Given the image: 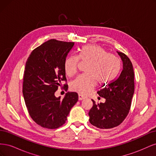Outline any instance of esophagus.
Masks as SVG:
<instances>
[{
	"label": "esophagus",
	"mask_w": 156,
	"mask_h": 156,
	"mask_svg": "<svg viewBox=\"0 0 156 156\" xmlns=\"http://www.w3.org/2000/svg\"><path fill=\"white\" fill-rule=\"evenodd\" d=\"M86 98V97L83 96V95H81V94H79L78 95V99L79 100H84V99Z\"/></svg>",
	"instance_id": "1"
}]
</instances>
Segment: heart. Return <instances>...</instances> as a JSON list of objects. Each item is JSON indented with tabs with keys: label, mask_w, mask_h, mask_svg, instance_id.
<instances>
[{
	"label": "heart",
	"mask_w": 156,
	"mask_h": 156,
	"mask_svg": "<svg viewBox=\"0 0 156 156\" xmlns=\"http://www.w3.org/2000/svg\"><path fill=\"white\" fill-rule=\"evenodd\" d=\"M79 60L88 62L86 74L80 75L72 82L70 88L82 95H87L96 86L106 85L115 78L120 69V61L115 55L107 53L98 45H85L78 51L77 56H69L65 60L64 69L68 76L77 73Z\"/></svg>",
	"instance_id": "1"
}]
</instances>
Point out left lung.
<instances>
[{
	"label": "left lung",
	"mask_w": 156,
	"mask_h": 156,
	"mask_svg": "<svg viewBox=\"0 0 156 156\" xmlns=\"http://www.w3.org/2000/svg\"><path fill=\"white\" fill-rule=\"evenodd\" d=\"M122 61L119 77L97 92L105 103H96L88 112L90 124L100 129H111L119 126L127 116L135 89L133 65L127 55L118 52Z\"/></svg>",
	"instance_id": "1"
}]
</instances>
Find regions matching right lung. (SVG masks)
<instances>
[{"instance_id":"obj_1","label":"right lung","mask_w":156,"mask_h":156,"mask_svg":"<svg viewBox=\"0 0 156 156\" xmlns=\"http://www.w3.org/2000/svg\"><path fill=\"white\" fill-rule=\"evenodd\" d=\"M74 42L50 40L32 51L23 75V94L28 111L37 124L56 129L65 124L78 94L68 92L62 100L55 95L66 81L64 62ZM68 85L64 84L66 90Z\"/></svg>"}]
</instances>
